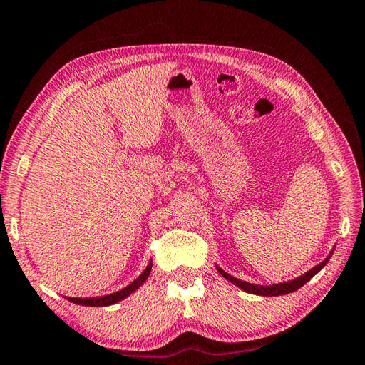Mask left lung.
Segmentation results:
<instances>
[{"mask_svg": "<svg viewBox=\"0 0 365 365\" xmlns=\"http://www.w3.org/2000/svg\"><path fill=\"white\" fill-rule=\"evenodd\" d=\"M330 256H332V254H330ZM330 256H329L324 262H322L319 264H317V267H315V268H312L311 271H307L306 274H303L302 277H298V279L291 280V282H286V283L272 284V286H259V284H251V283H247V282H242V280H239V279H236V277H231L230 274H227L225 271H222L220 268H217V271L220 272V275H222V277H225V279H227V280H230L231 283H235L236 286H239L240 289H244V291H247V292H250V294L267 295V297H272V295H284V294H289V292H294V291H297V289H300L302 286H303L304 283H307L309 280H311L318 271H322V268H324V264L329 262Z\"/></svg>", "mask_w": 365, "mask_h": 365, "instance_id": "obj_1", "label": "left lung"}]
</instances>
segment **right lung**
I'll list each match as a JSON object with an SVG mask.
<instances>
[{"label": "right lung", "instance_id": "obj_1", "mask_svg": "<svg viewBox=\"0 0 365 365\" xmlns=\"http://www.w3.org/2000/svg\"><path fill=\"white\" fill-rule=\"evenodd\" d=\"M150 269H152V263L148 264V268L145 269V272H143L137 280H134L129 286H126L125 289H121L118 292L109 294V295H105V297H101V298H97V297L96 298H73V297H68L67 300H70L71 303H76V304H82V306H109V304H114L120 300H123V298L130 295L135 289H138L140 286L145 283L146 279L149 277Z\"/></svg>", "mask_w": 365, "mask_h": 365}]
</instances>
